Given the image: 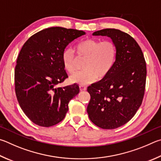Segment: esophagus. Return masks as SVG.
I'll return each instance as SVG.
<instances>
[{
	"instance_id": "1",
	"label": "esophagus",
	"mask_w": 161,
	"mask_h": 161,
	"mask_svg": "<svg viewBox=\"0 0 161 161\" xmlns=\"http://www.w3.org/2000/svg\"><path fill=\"white\" fill-rule=\"evenodd\" d=\"M80 90L81 91H86V89H87V87L86 86H82V85H80Z\"/></svg>"
}]
</instances>
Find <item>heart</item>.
<instances>
[{"label": "heart", "mask_w": 161, "mask_h": 161, "mask_svg": "<svg viewBox=\"0 0 161 161\" xmlns=\"http://www.w3.org/2000/svg\"><path fill=\"white\" fill-rule=\"evenodd\" d=\"M79 58H86L82 71L70 76V80L79 85H88L99 77L103 78L113 69L117 58V47L114 42L109 40L100 42L94 39H85L76 46ZM62 62L65 70L69 73L75 72L77 58L70 49L62 53Z\"/></svg>", "instance_id": "obj_1"}]
</instances>
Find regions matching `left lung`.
<instances>
[{"instance_id": "8db88e82", "label": "left lung", "mask_w": 161, "mask_h": 161, "mask_svg": "<svg viewBox=\"0 0 161 161\" xmlns=\"http://www.w3.org/2000/svg\"><path fill=\"white\" fill-rule=\"evenodd\" d=\"M92 35L111 38L117 53L110 73L88 87L91 100L87 112L96 126L116 129L127 123L142 105L146 79L145 58L139 45L127 33L104 29Z\"/></svg>"}]
</instances>
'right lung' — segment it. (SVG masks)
I'll return each mask as SVG.
<instances>
[{
	"mask_svg": "<svg viewBox=\"0 0 161 161\" xmlns=\"http://www.w3.org/2000/svg\"><path fill=\"white\" fill-rule=\"evenodd\" d=\"M84 35L82 30L49 27L30 36L22 46L15 69V93L22 111L35 125L49 127L61 122L70 100L80 91L75 83L57 86L68 78L62 53Z\"/></svg>",
	"mask_w": 161,
	"mask_h": 161,
	"instance_id": "1",
	"label": "right lung"
}]
</instances>
